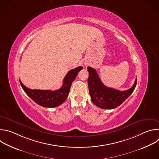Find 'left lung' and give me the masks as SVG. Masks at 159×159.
<instances>
[{
  "instance_id": "8db88e82",
  "label": "left lung",
  "mask_w": 159,
  "mask_h": 159,
  "mask_svg": "<svg viewBox=\"0 0 159 159\" xmlns=\"http://www.w3.org/2000/svg\"><path fill=\"white\" fill-rule=\"evenodd\" d=\"M89 75L88 85L89 94L93 102L102 109H114L121 104L133 92L137 85V79L133 85L126 90L120 91L111 87H106L94 69L87 68Z\"/></svg>"
}]
</instances>
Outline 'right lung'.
Returning a JSON list of instances; mask_svg holds the SVG:
<instances>
[{
	"label": "right lung",
	"mask_w": 159,
	"mask_h": 159,
	"mask_svg": "<svg viewBox=\"0 0 159 159\" xmlns=\"http://www.w3.org/2000/svg\"><path fill=\"white\" fill-rule=\"evenodd\" d=\"M82 69V66H80L70 70L65 77L61 88L54 91L50 90L31 89L23 85L20 80L19 81L24 91L36 103L44 107H55L61 105L66 99L72 82Z\"/></svg>",
	"instance_id": "1"
}]
</instances>
